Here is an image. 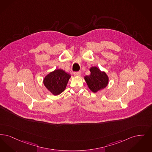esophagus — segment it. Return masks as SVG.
I'll list each match as a JSON object with an SVG mask.
<instances>
[{
  "label": "esophagus",
  "mask_w": 152,
  "mask_h": 152,
  "mask_svg": "<svg viewBox=\"0 0 152 152\" xmlns=\"http://www.w3.org/2000/svg\"><path fill=\"white\" fill-rule=\"evenodd\" d=\"M73 74L75 76H80L81 72V71H77V72H75Z\"/></svg>",
  "instance_id": "34e87169"
}]
</instances>
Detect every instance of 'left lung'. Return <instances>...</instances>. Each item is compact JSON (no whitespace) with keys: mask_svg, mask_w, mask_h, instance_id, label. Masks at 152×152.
<instances>
[{"mask_svg":"<svg viewBox=\"0 0 152 152\" xmlns=\"http://www.w3.org/2000/svg\"><path fill=\"white\" fill-rule=\"evenodd\" d=\"M91 75L84 77L89 88L94 93L104 89L109 83V78L104 72H101L97 67L90 69Z\"/></svg>","mask_w":152,"mask_h":152,"instance_id":"8db88e82","label":"left lung"}]
</instances>
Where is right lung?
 Masks as SVG:
<instances>
[{
  "label": "right lung",
  "instance_id": "add662e5",
  "mask_svg": "<svg viewBox=\"0 0 152 152\" xmlns=\"http://www.w3.org/2000/svg\"><path fill=\"white\" fill-rule=\"evenodd\" d=\"M71 75L62 69H55L48 74L43 80V84L54 95H58L66 88Z\"/></svg>",
  "mask_w": 152,
  "mask_h": 152
}]
</instances>
